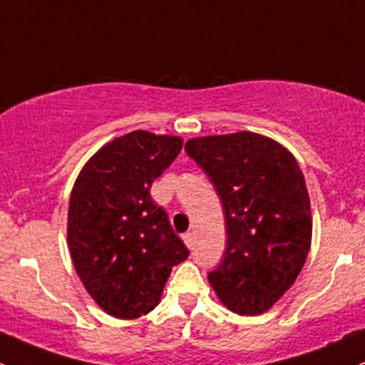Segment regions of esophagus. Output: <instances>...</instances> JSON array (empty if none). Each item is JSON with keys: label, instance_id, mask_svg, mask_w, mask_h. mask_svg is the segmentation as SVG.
Instances as JSON below:
<instances>
[{"label": "esophagus", "instance_id": "obj_1", "mask_svg": "<svg viewBox=\"0 0 365 365\" xmlns=\"http://www.w3.org/2000/svg\"><path fill=\"white\" fill-rule=\"evenodd\" d=\"M182 240H184V244H186L187 247H193V244H195V237H193V234H191V232H186V234L182 235Z\"/></svg>", "mask_w": 365, "mask_h": 365}]
</instances>
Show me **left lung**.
<instances>
[{
	"instance_id": "1",
	"label": "left lung",
	"mask_w": 365,
	"mask_h": 365,
	"mask_svg": "<svg viewBox=\"0 0 365 365\" xmlns=\"http://www.w3.org/2000/svg\"><path fill=\"white\" fill-rule=\"evenodd\" d=\"M186 155L209 175L227 225V247L209 281L237 314L270 309L295 283L311 246V204L292 153L264 135L191 138Z\"/></svg>"
}]
</instances>
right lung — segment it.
Returning <instances> with one entry per match:
<instances>
[{"mask_svg": "<svg viewBox=\"0 0 365 365\" xmlns=\"http://www.w3.org/2000/svg\"><path fill=\"white\" fill-rule=\"evenodd\" d=\"M181 148L179 137L131 131L103 145L71 190V260L89 295L114 318L155 309L172 267L190 255L151 198L153 182Z\"/></svg>", "mask_w": 365, "mask_h": 365, "instance_id": "1", "label": "right lung"}]
</instances>
